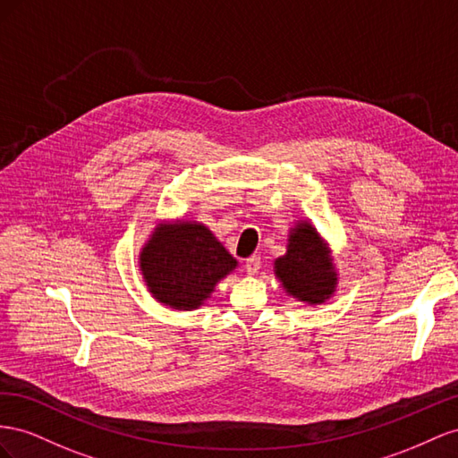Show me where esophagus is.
Wrapping results in <instances>:
<instances>
[{
    "label": "esophagus",
    "mask_w": 458,
    "mask_h": 458,
    "mask_svg": "<svg viewBox=\"0 0 458 458\" xmlns=\"http://www.w3.org/2000/svg\"><path fill=\"white\" fill-rule=\"evenodd\" d=\"M259 268H260V257L259 255H251L250 259H245L247 274H257Z\"/></svg>",
    "instance_id": "34e87169"
}]
</instances>
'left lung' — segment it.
<instances>
[{
  "mask_svg": "<svg viewBox=\"0 0 458 458\" xmlns=\"http://www.w3.org/2000/svg\"><path fill=\"white\" fill-rule=\"evenodd\" d=\"M274 270L284 290L307 303H324L335 290L337 274L330 251L309 222L292 230L287 253L276 259Z\"/></svg>",
  "mask_w": 458,
  "mask_h": 458,
  "instance_id": "obj_1",
  "label": "left lung"
}]
</instances>
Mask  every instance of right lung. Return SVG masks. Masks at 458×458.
I'll list each match as a JSON object with an SVG mask.
<instances>
[{
    "label": "right lung",
    "mask_w": 458,
    "mask_h": 458,
    "mask_svg": "<svg viewBox=\"0 0 458 458\" xmlns=\"http://www.w3.org/2000/svg\"><path fill=\"white\" fill-rule=\"evenodd\" d=\"M236 265L211 230L198 222L157 226L140 253L151 295L178 310L198 309Z\"/></svg>",
    "instance_id": "obj_1"
}]
</instances>
